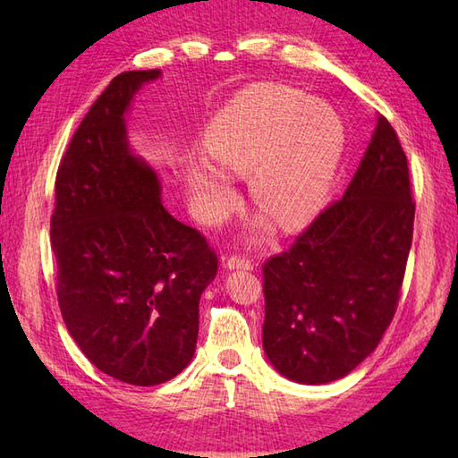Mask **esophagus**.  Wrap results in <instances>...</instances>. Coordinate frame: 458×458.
<instances>
[{
  "instance_id": "1",
  "label": "esophagus",
  "mask_w": 458,
  "mask_h": 458,
  "mask_svg": "<svg viewBox=\"0 0 458 458\" xmlns=\"http://www.w3.org/2000/svg\"><path fill=\"white\" fill-rule=\"evenodd\" d=\"M254 261L244 256H230L226 259V267L228 269H254Z\"/></svg>"
}]
</instances>
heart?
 Listing matches in <instances>:
<instances>
[{"label":"heart","mask_w":458,"mask_h":458,"mask_svg":"<svg viewBox=\"0 0 458 458\" xmlns=\"http://www.w3.org/2000/svg\"><path fill=\"white\" fill-rule=\"evenodd\" d=\"M338 114L307 94L259 86L242 92L216 114L204 135L208 157L221 169L248 177L250 194L279 228L297 230L328 199L344 155ZM192 210L204 222H220L236 207L232 181L207 159L184 167ZM269 226L259 216L251 234Z\"/></svg>","instance_id":"1"}]
</instances>
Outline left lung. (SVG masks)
Here are the masks:
<instances>
[{"label":"left lung","mask_w":458,"mask_h":458,"mask_svg":"<svg viewBox=\"0 0 458 458\" xmlns=\"http://www.w3.org/2000/svg\"><path fill=\"white\" fill-rule=\"evenodd\" d=\"M407 157L384 115L344 197L264 264V350L281 376L328 384L374 352L395 315L413 238Z\"/></svg>","instance_id":"1"}]
</instances>
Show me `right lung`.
<instances>
[{"mask_svg":"<svg viewBox=\"0 0 458 458\" xmlns=\"http://www.w3.org/2000/svg\"><path fill=\"white\" fill-rule=\"evenodd\" d=\"M161 71L122 72L84 115L55 181L51 246L58 307L84 356L120 382L181 374L199 336V301L218 258L161 204V182L133 155L125 112Z\"/></svg>","mask_w":458,"mask_h":458,"instance_id":"add662e5","label":"right lung"}]
</instances>
